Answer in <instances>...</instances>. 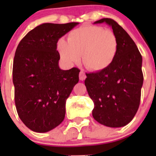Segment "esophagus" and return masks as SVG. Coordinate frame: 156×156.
<instances>
[{"label": "esophagus", "mask_w": 156, "mask_h": 156, "mask_svg": "<svg viewBox=\"0 0 156 156\" xmlns=\"http://www.w3.org/2000/svg\"><path fill=\"white\" fill-rule=\"evenodd\" d=\"M79 78L81 81H84V80L86 78V75H85V73H84V71H81V72H80Z\"/></svg>", "instance_id": "34e87169"}]
</instances>
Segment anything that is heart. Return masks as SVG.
I'll use <instances>...</instances> for the list:
<instances>
[{"label": "heart", "instance_id": "obj_1", "mask_svg": "<svg viewBox=\"0 0 156 156\" xmlns=\"http://www.w3.org/2000/svg\"><path fill=\"white\" fill-rule=\"evenodd\" d=\"M57 50L61 59L68 65L81 60L88 69L100 72L112 64L119 51V41L111 30L98 26L85 25L74 29L68 42L60 39Z\"/></svg>", "mask_w": 156, "mask_h": 156}]
</instances>
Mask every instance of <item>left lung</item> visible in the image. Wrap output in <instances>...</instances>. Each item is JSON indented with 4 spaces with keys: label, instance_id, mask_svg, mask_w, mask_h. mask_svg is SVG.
<instances>
[{
    "label": "left lung",
    "instance_id": "obj_1",
    "mask_svg": "<svg viewBox=\"0 0 156 156\" xmlns=\"http://www.w3.org/2000/svg\"><path fill=\"white\" fill-rule=\"evenodd\" d=\"M103 23L115 34L119 51L108 69L86 74L84 84L94 103V119L105 126L121 127L133 119L139 108L144 83L143 59L136 44L122 26L108 18L94 24Z\"/></svg>",
    "mask_w": 156,
    "mask_h": 156
}]
</instances>
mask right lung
<instances>
[{"mask_svg":"<svg viewBox=\"0 0 156 156\" xmlns=\"http://www.w3.org/2000/svg\"><path fill=\"white\" fill-rule=\"evenodd\" d=\"M78 24L43 23L17 47L12 66L15 104L19 117L33 131H50L65 118L66 102L79 81L80 70L59 68L57 42Z\"/></svg>","mask_w":156,"mask_h":156,"instance_id":"obj_1","label":"right lung"}]
</instances>
